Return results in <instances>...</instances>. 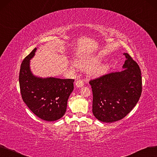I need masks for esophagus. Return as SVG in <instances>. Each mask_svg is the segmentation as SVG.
I'll list each match as a JSON object with an SVG mask.
<instances>
[{"mask_svg":"<svg viewBox=\"0 0 157 157\" xmlns=\"http://www.w3.org/2000/svg\"><path fill=\"white\" fill-rule=\"evenodd\" d=\"M84 84V82L83 80H82V79H78L76 81V82H75V85H76V86L78 87H80L83 86Z\"/></svg>","mask_w":157,"mask_h":157,"instance_id":"esophagus-1","label":"esophagus"}]
</instances>
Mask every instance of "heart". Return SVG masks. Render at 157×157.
Instances as JSON below:
<instances>
[{
  "label": "heart",
  "mask_w": 157,
  "mask_h": 157,
  "mask_svg": "<svg viewBox=\"0 0 157 157\" xmlns=\"http://www.w3.org/2000/svg\"><path fill=\"white\" fill-rule=\"evenodd\" d=\"M98 59H92L87 62L80 63V67H84H84H92L93 66H95L98 63ZM107 69H108L107 65H100L94 69L93 72L96 75H99V74H101V73L105 72L106 70H107Z\"/></svg>",
  "instance_id": "heart-1"
}]
</instances>
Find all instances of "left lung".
Returning a JSON list of instances; mask_svg holds the SVG:
<instances>
[{"label":"left lung","mask_w":157,"mask_h":157,"mask_svg":"<svg viewBox=\"0 0 157 157\" xmlns=\"http://www.w3.org/2000/svg\"><path fill=\"white\" fill-rule=\"evenodd\" d=\"M121 71L111 72L91 79L93 113L98 121L113 122L126 117L141 96V71L128 53Z\"/></svg>","instance_id":"8db88e82"}]
</instances>
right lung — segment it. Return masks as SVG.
<instances>
[{
    "label": "right lung",
    "instance_id": "obj_1",
    "mask_svg": "<svg viewBox=\"0 0 157 157\" xmlns=\"http://www.w3.org/2000/svg\"><path fill=\"white\" fill-rule=\"evenodd\" d=\"M35 48L23 60L19 73V85L23 101L39 118L52 122L65 114L69 97L73 90L74 79L41 78L32 75L29 60Z\"/></svg>",
    "mask_w": 157,
    "mask_h": 157
}]
</instances>
